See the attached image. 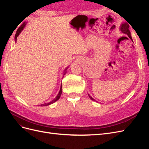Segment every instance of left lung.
<instances>
[{
    "label": "left lung",
    "instance_id": "1",
    "mask_svg": "<svg viewBox=\"0 0 149 149\" xmlns=\"http://www.w3.org/2000/svg\"><path fill=\"white\" fill-rule=\"evenodd\" d=\"M129 24L127 23H123V24H121L119 29L121 31L122 33H124L125 35H127L128 37L130 38V39L132 41V38L131 37V35H130V31L129 30ZM88 96H89V98L91 99V100L96 101L95 100H94V99L91 96H90L89 94H88Z\"/></svg>",
    "mask_w": 149,
    "mask_h": 149
}]
</instances>
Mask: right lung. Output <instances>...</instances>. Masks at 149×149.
Listing matches in <instances>:
<instances>
[{"label":"right lung","instance_id":"add662e5","mask_svg":"<svg viewBox=\"0 0 149 149\" xmlns=\"http://www.w3.org/2000/svg\"><path fill=\"white\" fill-rule=\"evenodd\" d=\"M25 25H26V22H24V23L23 24H22V25H21V26H20V27L17 29L16 34H15V42H17V37L20 35V33L22 32V31L24 30V29L25 28ZM68 68H66L65 70V73H64L63 75L65 74V73H66V70H67ZM61 93H62V85L61 84L60 90L59 93H58V95L56 96V97L55 99H54L53 100H52L51 102H48V103H45V104H41V106H46L50 105V104H53V103H54L55 102H56L57 100H59V99H60V96H61Z\"/></svg>","mask_w":149,"mask_h":149}]
</instances>
